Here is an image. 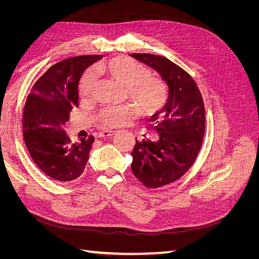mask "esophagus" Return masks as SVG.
Here are the masks:
<instances>
[{
	"label": "esophagus",
	"instance_id": "34e87169",
	"mask_svg": "<svg viewBox=\"0 0 259 259\" xmlns=\"http://www.w3.org/2000/svg\"><path fill=\"white\" fill-rule=\"evenodd\" d=\"M114 131L111 130H104L99 133V137H110L112 135H114Z\"/></svg>",
	"mask_w": 259,
	"mask_h": 259
}]
</instances>
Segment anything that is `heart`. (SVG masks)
I'll return each instance as SVG.
<instances>
[{
  "label": "heart",
  "mask_w": 259,
  "mask_h": 259,
  "mask_svg": "<svg viewBox=\"0 0 259 259\" xmlns=\"http://www.w3.org/2000/svg\"><path fill=\"white\" fill-rule=\"evenodd\" d=\"M98 73L107 74L114 81L125 85L130 99L139 108L143 115L158 112L166 101V89L158 77L149 75L148 69L126 56H113L98 62L95 66ZM96 82L94 69H88L79 82V95L82 99H90ZM137 114V109L132 104L109 106L97 114V120L108 127H120L127 124Z\"/></svg>",
  "instance_id": "1"
}]
</instances>
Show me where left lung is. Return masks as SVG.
Here are the masks:
<instances>
[{
    "label": "left lung",
    "instance_id": "8db88e82",
    "mask_svg": "<svg viewBox=\"0 0 259 259\" xmlns=\"http://www.w3.org/2000/svg\"><path fill=\"white\" fill-rule=\"evenodd\" d=\"M156 70L168 85L167 103L151 116L149 132L158 142L144 136L133 149L132 170L148 188H160L183 177L200 152L205 132V108L192 76L169 59L153 54H131Z\"/></svg>",
    "mask_w": 259,
    "mask_h": 259
}]
</instances>
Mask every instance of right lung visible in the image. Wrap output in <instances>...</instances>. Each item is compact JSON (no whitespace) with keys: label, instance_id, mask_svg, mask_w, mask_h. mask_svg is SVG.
<instances>
[{"label":"right lung","instance_id":"obj_1","mask_svg":"<svg viewBox=\"0 0 259 259\" xmlns=\"http://www.w3.org/2000/svg\"><path fill=\"white\" fill-rule=\"evenodd\" d=\"M101 55L68 58L53 65L32 86L22 114V131L28 151L44 174L57 182L80 177L95 138L73 144L64 125L79 107V82L85 69Z\"/></svg>","mask_w":259,"mask_h":259}]
</instances>
